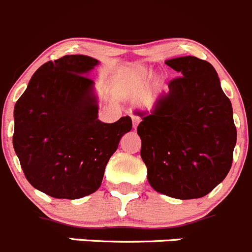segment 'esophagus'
I'll return each instance as SVG.
<instances>
[{"mask_svg":"<svg viewBox=\"0 0 252 252\" xmlns=\"http://www.w3.org/2000/svg\"><path fill=\"white\" fill-rule=\"evenodd\" d=\"M131 121H133V126H134V129H137L138 124L140 123V121H142V118H140L139 115H133V117H131Z\"/></svg>","mask_w":252,"mask_h":252,"instance_id":"34e87169","label":"esophagus"}]
</instances>
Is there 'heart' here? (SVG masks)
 I'll return each instance as SVG.
<instances>
[{"mask_svg":"<svg viewBox=\"0 0 252 252\" xmlns=\"http://www.w3.org/2000/svg\"><path fill=\"white\" fill-rule=\"evenodd\" d=\"M142 77V72H129V70L124 69L118 70L113 76V86L118 93L126 94L139 83Z\"/></svg>","mask_w":252,"mask_h":252,"instance_id":"heart-1","label":"heart"}]
</instances>
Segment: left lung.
I'll return each instance as SVG.
<instances>
[{
  "instance_id": "8db88e82",
  "label": "left lung",
  "mask_w": 252,
  "mask_h": 252,
  "mask_svg": "<svg viewBox=\"0 0 252 252\" xmlns=\"http://www.w3.org/2000/svg\"><path fill=\"white\" fill-rule=\"evenodd\" d=\"M180 77L169 82L137 131L148 182L175 199L203 197L225 179L232 164L236 126L215 68L194 56L166 61Z\"/></svg>"
}]
</instances>
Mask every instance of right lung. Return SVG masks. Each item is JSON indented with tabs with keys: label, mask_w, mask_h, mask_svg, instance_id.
Instances as JSON below:
<instances>
[{
	"label": "right lung",
	"mask_w": 252,
	"mask_h": 252,
	"mask_svg": "<svg viewBox=\"0 0 252 252\" xmlns=\"http://www.w3.org/2000/svg\"><path fill=\"white\" fill-rule=\"evenodd\" d=\"M98 64L88 56H63L34 72L15 105L13 148L26 179L56 199H79L97 191L131 118L98 119L93 83Z\"/></svg>",
	"instance_id": "right-lung-1"
}]
</instances>
